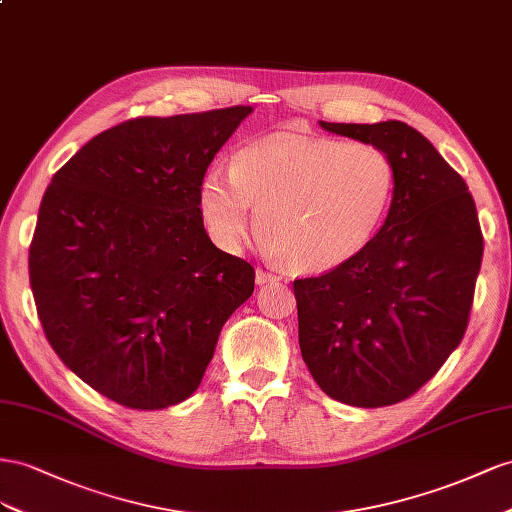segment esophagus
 <instances>
[{
    "label": "esophagus",
    "mask_w": 512,
    "mask_h": 512,
    "mask_svg": "<svg viewBox=\"0 0 512 512\" xmlns=\"http://www.w3.org/2000/svg\"><path fill=\"white\" fill-rule=\"evenodd\" d=\"M281 279L276 274H272V272H266V270H261V268H257V272H255V283L257 285H266V283H279Z\"/></svg>",
    "instance_id": "esophagus-1"
}]
</instances>
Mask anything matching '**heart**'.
<instances>
[{"instance_id":"1","label":"heart","mask_w":512,"mask_h":512,"mask_svg":"<svg viewBox=\"0 0 512 512\" xmlns=\"http://www.w3.org/2000/svg\"><path fill=\"white\" fill-rule=\"evenodd\" d=\"M394 191L397 169L377 145L276 135L246 145L233 167L203 173L199 208L212 238L236 251L251 233L255 206L268 253L296 272L321 274L373 240Z\"/></svg>"}]
</instances>
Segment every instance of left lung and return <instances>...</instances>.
<instances>
[{
  "label": "left lung",
  "instance_id": "8db88e82",
  "mask_svg": "<svg viewBox=\"0 0 512 512\" xmlns=\"http://www.w3.org/2000/svg\"><path fill=\"white\" fill-rule=\"evenodd\" d=\"M319 126L384 150L397 191L352 261L294 281L300 352L334 401L384 407L427 384L461 343L483 233L467 184L416 128L399 120Z\"/></svg>",
  "mask_w": 512,
  "mask_h": 512
}]
</instances>
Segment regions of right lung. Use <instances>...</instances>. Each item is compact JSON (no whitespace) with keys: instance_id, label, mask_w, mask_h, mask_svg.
Returning <instances> with one entry per match:
<instances>
[{"instance_id":"1","label":"right lung","mask_w":512,"mask_h":512,"mask_svg":"<svg viewBox=\"0 0 512 512\" xmlns=\"http://www.w3.org/2000/svg\"><path fill=\"white\" fill-rule=\"evenodd\" d=\"M253 107L137 118L87 141L42 197L29 283L55 354L107 399L165 410L199 388L255 270L216 248L199 184Z\"/></svg>"}]
</instances>
